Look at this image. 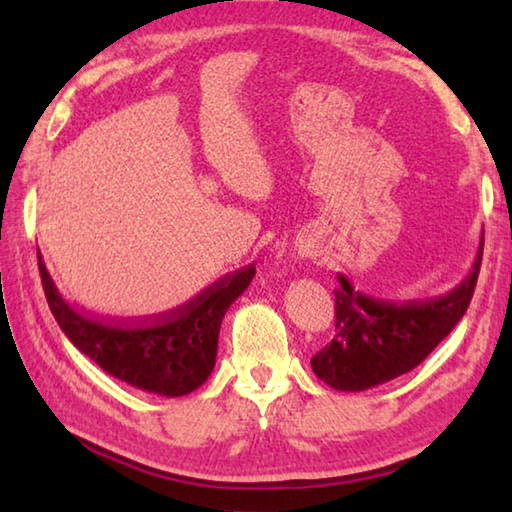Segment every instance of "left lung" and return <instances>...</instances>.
Wrapping results in <instances>:
<instances>
[{"instance_id": "8db88e82", "label": "left lung", "mask_w": 512, "mask_h": 512, "mask_svg": "<svg viewBox=\"0 0 512 512\" xmlns=\"http://www.w3.org/2000/svg\"><path fill=\"white\" fill-rule=\"evenodd\" d=\"M484 233L471 273L438 297L389 301L339 275L334 339L312 356V372L339 391H365L411 372L447 339L469 308L480 275Z\"/></svg>"}]
</instances>
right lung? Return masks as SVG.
Instances as JSON below:
<instances>
[{
    "label": "right lung",
    "instance_id": "right-lung-1",
    "mask_svg": "<svg viewBox=\"0 0 512 512\" xmlns=\"http://www.w3.org/2000/svg\"><path fill=\"white\" fill-rule=\"evenodd\" d=\"M37 257L48 306L76 350L123 383L167 398L187 396L211 376L224 314L255 277L248 266L158 317L107 321L74 310Z\"/></svg>",
    "mask_w": 512,
    "mask_h": 512
}]
</instances>
